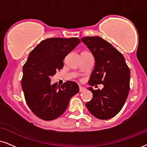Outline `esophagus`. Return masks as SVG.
I'll return each mask as SVG.
<instances>
[{
  "label": "esophagus",
  "mask_w": 147,
  "mask_h": 147,
  "mask_svg": "<svg viewBox=\"0 0 147 147\" xmlns=\"http://www.w3.org/2000/svg\"><path fill=\"white\" fill-rule=\"evenodd\" d=\"M85 90L84 87L82 86H79V92H82Z\"/></svg>",
  "instance_id": "34e87169"
}]
</instances>
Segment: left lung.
<instances>
[{
	"instance_id": "obj_1",
	"label": "left lung",
	"mask_w": 147,
	"mask_h": 147,
	"mask_svg": "<svg viewBox=\"0 0 147 147\" xmlns=\"http://www.w3.org/2000/svg\"><path fill=\"white\" fill-rule=\"evenodd\" d=\"M81 40L95 59V67L89 85H104L101 90L88 88L93 98L85 106L95 117L109 119L119 113L127 100L129 92V68L121 53L101 37L87 36Z\"/></svg>"
}]
</instances>
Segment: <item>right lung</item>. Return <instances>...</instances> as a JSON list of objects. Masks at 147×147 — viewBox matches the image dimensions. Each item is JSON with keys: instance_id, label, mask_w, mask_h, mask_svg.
<instances>
[{"instance_id": "right-lung-1", "label": "right lung", "mask_w": 147, "mask_h": 147, "mask_svg": "<svg viewBox=\"0 0 147 147\" xmlns=\"http://www.w3.org/2000/svg\"><path fill=\"white\" fill-rule=\"evenodd\" d=\"M81 42L78 38H49L42 40L30 53L23 66L22 87L32 112L45 121L55 119L67 108L71 97L79 92L77 83L51 84L50 77L62 69L64 59Z\"/></svg>"}]
</instances>
